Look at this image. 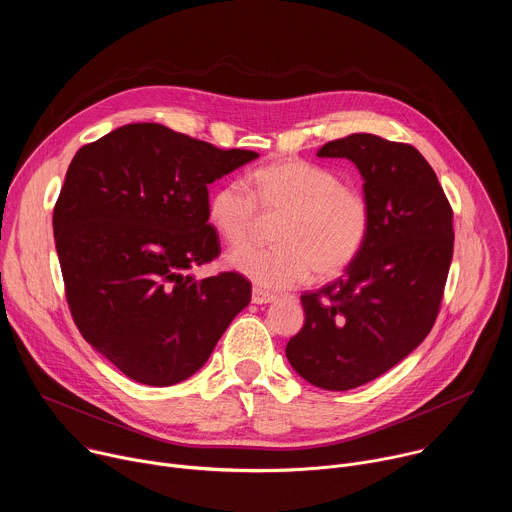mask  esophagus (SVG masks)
I'll use <instances>...</instances> for the list:
<instances>
[{
    "mask_svg": "<svg viewBox=\"0 0 512 512\" xmlns=\"http://www.w3.org/2000/svg\"><path fill=\"white\" fill-rule=\"evenodd\" d=\"M277 298L273 294H269V291H263L259 287H253V296H251V302L257 304V306H263V304H271L275 302Z\"/></svg>",
    "mask_w": 512,
    "mask_h": 512,
    "instance_id": "esophagus-1",
    "label": "esophagus"
}]
</instances>
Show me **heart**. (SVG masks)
I'll return each instance as SVG.
<instances>
[{
  "instance_id": "1",
  "label": "heart",
  "mask_w": 512,
  "mask_h": 512,
  "mask_svg": "<svg viewBox=\"0 0 512 512\" xmlns=\"http://www.w3.org/2000/svg\"><path fill=\"white\" fill-rule=\"evenodd\" d=\"M243 184L231 182L208 200V218L231 247L249 245L259 214L277 216L275 247L231 255V265L265 289L302 283L310 271L330 279L362 253L373 229V206L362 188L302 158H279L253 170Z\"/></svg>"
}]
</instances>
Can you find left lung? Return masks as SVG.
Masks as SVG:
<instances>
[{
    "instance_id": "1",
    "label": "left lung",
    "mask_w": 512,
    "mask_h": 512,
    "mask_svg": "<svg viewBox=\"0 0 512 512\" xmlns=\"http://www.w3.org/2000/svg\"><path fill=\"white\" fill-rule=\"evenodd\" d=\"M318 156L356 164L373 229L342 277L302 296L306 322L285 354L308 383L348 391L393 369L433 328L454 253V212L409 143L352 133L324 143Z\"/></svg>"
}]
</instances>
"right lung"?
<instances>
[{
	"label": "right lung",
	"mask_w": 512,
	"mask_h": 512,
	"mask_svg": "<svg viewBox=\"0 0 512 512\" xmlns=\"http://www.w3.org/2000/svg\"><path fill=\"white\" fill-rule=\"evenodd\" d=\"M257 156L129 123L72 158L52 216L66 302L83 338L129 379H188L251 302L241 273L196 279L192 269L221 253L208 184Z\"/></svg>",
	"instance_id": "obj_1"
}]
</instances>
